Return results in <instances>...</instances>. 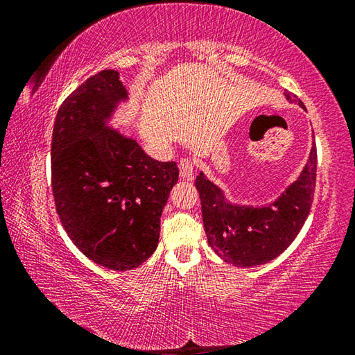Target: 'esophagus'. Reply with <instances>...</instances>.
<instances>
[{"label": "esophagus", "mask_w": 355, "mask_h": 355, "mask_svg": "<svg viewBox=\"0 0 355 355\" xmlns=\"http://www.w3.org/2000/svg\"><path fill=\"white\" fill-rule=\"evenodd\" d=\"M178 169H180V177H182L183 180L194 178V164H192L191 159L184 158V159L180 161Z\"/></svg>", "instance_id": "esophagus-1"}]
</instances>
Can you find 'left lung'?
I'll return each instance as SVG.
<instances>
[{"label": "left lung", "instance_id": "left-lung-1", "mask_svg": "<svg viewBox=\"0 0 355 355\" xmlns=\"http://www.w3.org/2000/svg\"><path fill=\"white\" fill-rule=\"evenodd\" d=\"M288 101L304 106L296 95ZM316 184V144H311L307 164L285 192L261 207L239 205L225 199V192L203 175L196 178L202 203V219L208 244L222 260L239 268L268 263L286 250L310 213Z\"/></svg>", "mask_w": 355, "mask_h": 355}]
</instances>
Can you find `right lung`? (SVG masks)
Here are the masks:
<instances>
[{
	"label": "right lung",
	"mask_w": 355,
	"mask_h": 355,
	"mask_svg": "<svg viewBox=\"0 0 355 355\" xmlns=\"http://www.w3.org/2000/svg\"><path fill=\"white\" fill-rule=\"evenodd\" d=\"M128 92L119 71L80 84L58 111L51 186L69 238L89 260L114 271L137 268L159 241V219L178 182L175 161L161 163L133 137L107 127Z\"/></svg>",
	"instance_id": "right-lung-1"
}]
</instances>
